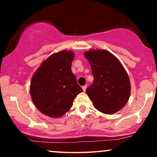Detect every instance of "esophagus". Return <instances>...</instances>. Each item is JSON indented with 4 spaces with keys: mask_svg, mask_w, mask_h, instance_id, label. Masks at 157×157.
I'll list each match as a JSON object with an SVG mask.
<instances>
[{
    "mask_svg": "<svg viewBox=\"0 0 157 157\" xmlns=\"http://www.w3.org/2000/svg\"><path fill=\"white\" fill-rule=\"evenodd\" d=\"M86 88H87V86H86V85H85V86H82V90H83L84 92H85V91H86Z\"/></svg>",
    "mask_w": 157,
    "mask_h": 157,
    "instance_id": "34e87169",
    "label": "esophagus"
}]
</instances>
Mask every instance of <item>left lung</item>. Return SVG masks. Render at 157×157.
Here are the masks:
<instances>
[{
  "instance_id": "obj_1",
  "label": "left lung",
  "mask_w": 157,
  "mask_h": 157,
  "mask_svg": "<svg viewBox=\"0 0 157 157\" xmlns=\"http://www.w3.org/2000/svg\"><path fill=\"white\" fill-rule=\"evenodd\" d=\"M84 56L94 76V82L86 89L94 106L104 113L117 112L130 97V80L125 68L107 50H90L84 52Z\"/></svg>"
}]
</instances>
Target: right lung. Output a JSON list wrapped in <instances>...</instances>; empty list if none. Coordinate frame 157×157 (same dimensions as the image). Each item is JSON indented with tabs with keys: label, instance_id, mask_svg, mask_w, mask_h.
<instances>
[{
	"label": "right lung",
	"instance_id": "add662e5",
	"mask_svg": "<svg viewBox=\"0 0 157 157\" xmlns=\"http://www.w3.org/2000/svg\"><path fill=\"white\" fill-rule=\"evenodd\" d=\"M75 54L71 51L55 53L43 62L32 76L30 85L32 100L46 116L57 118L71 108L82 89L71 71Z\"/></svg>",
	"mask_w": 157,
	"mask_h": 157
}]
</instances>
